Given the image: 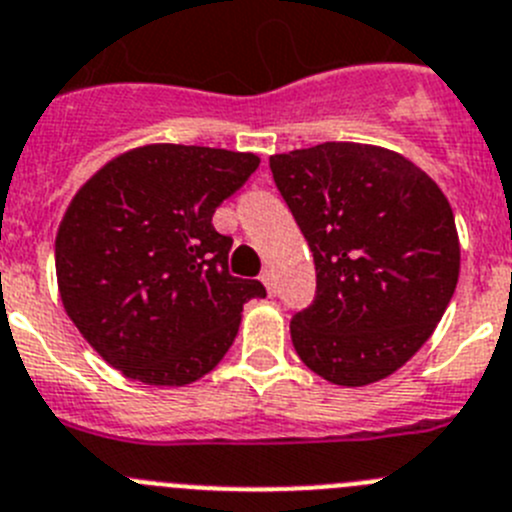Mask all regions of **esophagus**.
<instances>
[{
	"mask_svg": "<svg viewBox=\"0 0 512 512\" xmlns=\"http://www.w3.org/2000/svg\"><path fill=\"white\" fill-rule=\"evenodd\" d=\"M261 281H264V284H266V292H269L271 297H274V294H276L274 271H271V269H264V271H261Z\"/></svg>",
	"mask_w": 512,
	"mask_h": 512,
	"instance_id": "obj_1",
	"label": "esophagus"
}]
</instances>
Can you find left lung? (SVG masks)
Segmentation results:
<instances>
[{
  "mask_svg": "<svg viewBox=\"0 0 512 512\" xmlns=\"http://www.w3.org/2000/svg\"><path fill=\"white\" fill-rule=\"evenodd\" d=\"M269 167L317 271L314 302L289 325L297 355L335 386L396 373L457 289L459 238L444 192L414 162L370 144L294 149Z\"/></svg>",
  "mask_w": 512,
  "mask_h": 512,
  "instance_id": "obj_1",
  "label": "left lung"
}]
</instances>
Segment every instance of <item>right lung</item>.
<instances>
[{
    "mask_svg": "<svg viewBox=\"0 0 512 512\" xmlns=\"http://www.w3.org/2000/svg\"><path fill=\"white\" fill-rule=\"evenodd\" d=\"M259 167L228 149L149 144L75 192L55 238L63 307L88 345L149 386H185L223 360L243 304L266 297L228 271L213 213Z\"/></svg>",
    "mask_w": 512,
    "mask_h": 512,
    "instance_id": "right-lung-1",
    "label": "right lung"
}]
</instances>
